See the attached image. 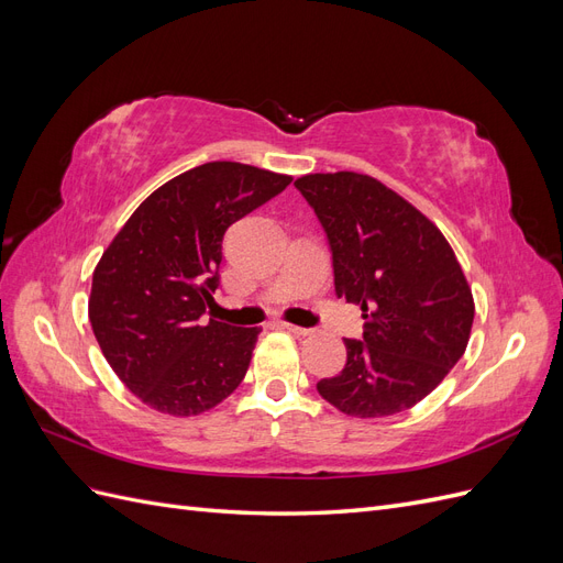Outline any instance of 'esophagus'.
Here are the masks:
<instances>
[{
	"mask_svg": "<svg viewBox=\"0 0 563 563\" xmlns=\"http://www.w3.org/2000/svg\"><path fill=\"white\" fill-rule=\"evenodd\" d=\"M279 327L284 329V331H288L291 335H298V338H302V335H310V329H302V327H296V323H288V321H282Z\"/></svg>",
	"mask_w": 563,
	"mask_h": 563,
	"instance_id": "34e87169",
	"label": "esophagus"
}]
</instances>
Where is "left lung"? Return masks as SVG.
Masks as SVG:
<instances>
[{
	"label": "left lung",
	"instance_id": "obj_1",
	"mask_svg": "<svg viewBox=\"0 0 563 563\" xmlns=\"http://www.w3.org/2000/svg\"><path fill=\"white\" fill-rule=\"evenodd\" d=\"M333 253L335 296L362 305L364 340L317 383L352 418H383L422 401L465 354L474 298L451 244L413 203L366 174H310L294 183Z\"/></svg>",
	"mask_w": 563,
	"mask_h": 563
}]
</instances>
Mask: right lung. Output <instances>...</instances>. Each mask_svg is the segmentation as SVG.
Segmentation results:
<instances>
[{
    "instance_id": "obj_1",
    "label": "right lung",
    "mask_w": 563,
    "mask_h": 563,
    "mask_svg": "<svg viewBox=\"0 0 563 563\" xmlns=\"http://www.w3.org/2000/svg\"><path fill=\"white\" fill-rule=\"evenodd\" d=\"M291 176L209 162L157 187L93 269L89 321L112 371L168 416H199L240 387L261 329L209 319L223 234Z\"/></svg>"
}]
</instances>
